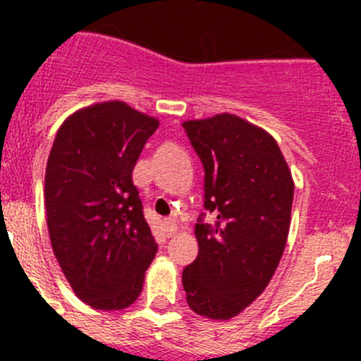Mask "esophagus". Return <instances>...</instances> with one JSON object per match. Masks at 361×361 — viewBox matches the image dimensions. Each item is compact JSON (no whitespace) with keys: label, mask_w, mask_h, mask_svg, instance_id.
<instances>
[{"label":"esophagus","mask_w":361,"mask_h":361,"mask_svg":"<svg viewBox=\"0 0 361 361\" xmlns=\"http://www.w3.org/2000/svg\"><path fill=\"white\" fill-rule=\"evenodd\" d=\"M178 231L176 224H174V220H164V232H166L167 238H171V235H174V232Z\"/></svg>","instance_id":"esophagus-1"}]
</instances>
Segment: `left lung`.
I'll use <instances>...</instances> for the list:
<instances>
[{
	"mask_svg": "<svg viewBox=\"0 0 361 361\" xmlns=\"http://www.w3.org/2000/svg\"><path fill=\"white\" fill-rule=\"evenodd\" d=\"M204 167L197 258L183 269L187 302L211 319L238 316L269 285L285 251L293 180L278 143L260 127L221 113L183 123Z\"/></svg>",
	"mask_w": 361,
	"mask_h": 361,
	"instance_id": "1",
	"label": "left lung"
}]
</instances>
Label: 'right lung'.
<instances>
[{
  "label": "right lung",
  "mask_w": 361,
  "mask_h": 361,
  "mask_svg": "<svg viewBox=\"0 0 361 361\" xmlns=\"http://www.w3.org/2000/svg\"><path fill=\"white\" fill-rule=\"evenodd\" d=\"M159 120L122 101L64 120L47 160L45 209L54 255L94 309H126L140 297L157 243L133 169Z\"/></svg>",
  "instance_id": "add662e5"
}]
</instances>
